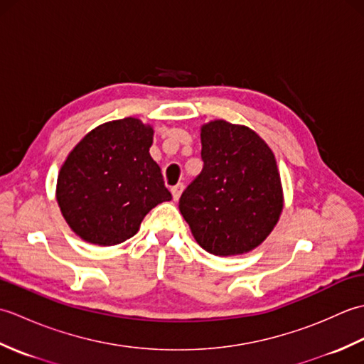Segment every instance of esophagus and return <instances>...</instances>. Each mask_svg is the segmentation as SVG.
I'll list each match as a JSON object with an SVG mask.
<instances>
[{
    "mask_svg": "<svg viewBox=\"0 0 364 364\" xmlns=\"http://www.w3.org/2000/svg\"><path fill=\"white\" fill-rule=\"evenodd\" d=\"M170 192H172V197H173L175 202H178V198H180L181 192H183V184L181 183L176 184V186H173L172 189H170Z\"/></svg>",
    "mask_w": 364,
    "mask_h": 364,
    "instance_id": "obj_1",
    "label": "esophagus"
}]
</instances>
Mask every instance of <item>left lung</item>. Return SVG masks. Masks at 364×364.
Masks as SVG:
<instances>
[{"mask_svg":"<svg viewBox=\"0 0 364 364\" xmlns=\"http://www.w3.org/2000/svg\"><path fill=\"white\" fill-rule=\"evenodd\" d=\"M203 168L180 198V211L206 252L231 257L253 250L283 210L272 150L253 129L213 120L202 127Z\"/></svg>","mask_w":364,"mask_h":364,"instance_id":"left-lung-1","label":"left lung"}]
</instances>
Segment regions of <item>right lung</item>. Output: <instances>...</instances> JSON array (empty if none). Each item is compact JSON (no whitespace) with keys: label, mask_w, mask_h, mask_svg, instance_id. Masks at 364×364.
<instances>
[{"label":"right lung","mask_w":364,"mask_h":364,"mask_svg":"<svg viewBox=\"0 0 364 364\" xmlns=\"http://www.w3.org/2000/svg\"><path fill=\"white\" fill-rule=\"evenodd\" d=\"M153 128L134 119L92 129L59 170L56 200L82 241L115 245L133 237L154 206L172 200L150 156Z\"/></svg>","instance_id":"obj_1"}]
</instances>
